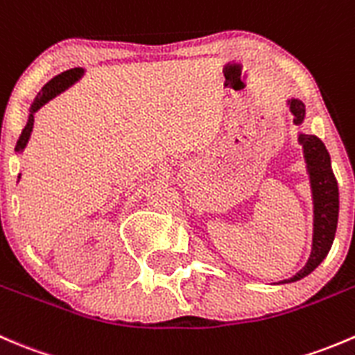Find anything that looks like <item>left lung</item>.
<instances>
[{
  "instance_id": "8db88e82",
  "label": "left lung",
  "mask_w": 355,
  "mask_h": 355,
  "mask_svg": "<svg viewBox=\"0 0 355 355\" xmlns=\"http://www.w3.org/2000/svg\"><path fill=\"white\" fill-rule=\"evenodd\" d=\"M290 110L295 115L293 122L300 124L305 114L304 103L300 100H292ZM298 141L304 146L305 160H307L309 174H311L312 195H314V240H312V252L307 264L295 276L282 283L302 279L321 264V261L331 248L336 223H338V184H336V178L331 171L328 150H326L324 143L314 135H300Z\"/></svg>"
}]
</instances>
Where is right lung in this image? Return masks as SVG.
I'll list each match as a JSON object with an SVG mask.
<instances>
[{"instance_id":"obj_1","label":"right lung","mask_w":355,"mask_h":355,"mask_svg":"<svg viewBox=\"0 0 355 355\" xmlns=\"http://www.w3.org/2000/svg\"><path fill=\"white\" fill-rule=\"evenodd\" d=\"M80 76H83V69H70V70H65V72L58 73V76H55L50 83L44 84V87L41 89V93H37L36 100H34L33 107H31L29 121H27L26 128L22 129V135H20L19 141H17V146H15L17 152H22V150L26 148L27 141H29V136H31V131H33V124H34V112H36L37 108L43 107L46 101L51 100V98L57 96L58 93H62L63 89H67L70 84L76 83Z\"/></svg>"}]
</instances>
